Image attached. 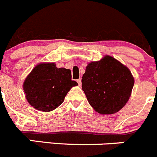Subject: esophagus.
I'll return each mask as SVG.
<instances>
[{
  "label": "esophagus",
  "mask_w": 157,
  "mask_h": 157,
  "mask_svg": "<svg viewBox=\"0 0 157 157\" xmlns=\"http://www.w3.org/2000/svg\"><path fill=\"white\" fill-rule=\"evenodd\" d=\"M77 83H78V84H79V85H81V79H78V80H77Z\"/></svg>",
  "instance_id": "esophagus-1"
}]
</instances>
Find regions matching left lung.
Returning a JSON list of instances; mask_svg holds the SVG:
<instances>
[{
    "instance_id": "8db88e82",
    "label": "left lung",
    "mask_w": 157,
    "mask_h": 157,
    "mask_svg": "<svg viewBox=\"0 0 157 157\" xmlns=\"http://www.w3.org/2000/svg\"><path fill=\"white\" fill-rule=\"evenodd\" d=\"M81 82L89 104L102 115L120 111L129 99L134 86L128 67L110 56L88 63Z\"/></svg>"
}]
</instances>
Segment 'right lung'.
<instances>
[{
  "label": "right lung",
  "instance_id": "add662e5",
  "mask_svg": "<svg viewBox=\"0 0 157 157\" xmlns=\"http://www.w3.org/2000/svg\"><path fill=\"white\" fill-rule=\"evenodd\" d=\"M78 83L71 80V71L57 68L54 63H39L23 83L28 102L42 112H50L63 102L69 90Z\"/></svg>",
  "mask_w": 157,
  "mask_h": 157
}]
</instances>
